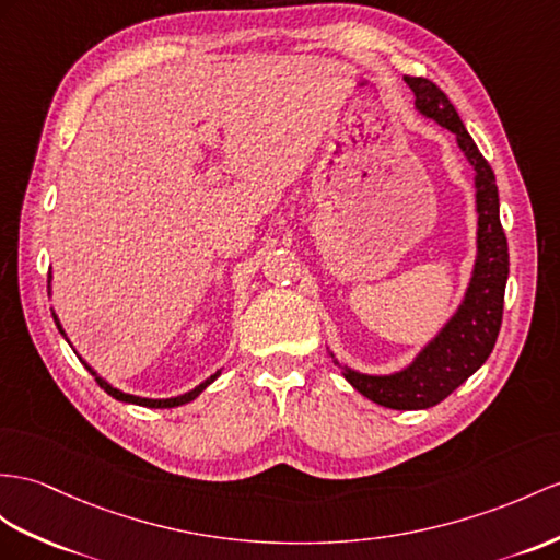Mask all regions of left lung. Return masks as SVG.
Here are the masks:
<instances>
[{
    "mask_svg": "<svg viewBox=\"0 0 560 560\" xmlns=\"http://www.w3.org/2000/svg\"><path fill=\"white\" fill-rule=\"evenodd\" d=\"M406 85L416 94L420 114L434 118L452 130L458 147L466 152L475 168L477 187V261L466 302L456 316L438 335L432 345L422 349L420 357L397 375H361L337 363L347 383L357 387L371 401L416 411L444 401L448 394L460 387L492 353L503 318V292L509 280V242L499 218V189L497 177L480 149L472 142L454 104L428 78L404 75Z\"/></svg>",
    "mask_w": 560,
    "mask_h": 560,
    "instance_id": "left-lung-1",
    "label": "left lung"
}]
</instances>
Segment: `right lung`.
<instances>
[{
  "label": "right lung",
  "mask_w": 560,
  "mask_h": 560,
  "mask_svg": "<svg viewBox=\"0 0 560 560\" xmlns=\"http://www.w3.org/2000/svg\"><path fill=\"white\" fill-rule=\"evenodd\" d=\"M54 316V313H51ZM54 320H57V316H54ZM57 327H59V332L63 335V330H61V325H59V320H57ZM88 371L94 375V371L90 365H85ZM221 375V373H215V375H211L209 380H203V383L199 385V387H195L192 392H187V394H180V397H175V399H142V397H132V394H126V392H120V389H116V387H112L108 383H104L102 377H97L94 375V380H97V385L108 394V397H114V399H118V401H126V404H138V406H147V408H173V406H183V404H187V401H192L195 397H199V394L207 389L213 380Z\"/></svg>",
  "instance_id": "1"
}]
</instances>
